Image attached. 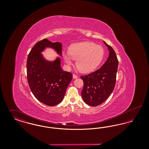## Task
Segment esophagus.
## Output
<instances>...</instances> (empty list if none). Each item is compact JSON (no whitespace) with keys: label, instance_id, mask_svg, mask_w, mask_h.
Instances as JSON below:
<instances>
[{"label":"esophagus","instance_id":"34e87169","mask_svg":"<svg viewBox=\"0 0 149 149\" xmlns=\"http://www.w3.org/2000/svg\"><path fill=\"white\" fill-rule=\"evenodd\" d=\"M72 77H73V79H77V78H78V75H75V74H73L72 75Z\"/></svg>","mask_w":149,"mask_h":149}]
</instances>
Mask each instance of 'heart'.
<instances>
[{
	"label": "heart",
	"mask_w": 149,
	"mask_h": 149,
	"mask_svg": "<svg viewBox=\"0 0 149 149\" xmlns=\"http://www.w3.org/2000/svg\"><path fill=\"white\" fill-rule=\"evenodd\" d=\"M104 54L103 47L91 42L75 43L69 52H64L63 57L68 68L77 60L76 66L81 72L87 73L95 70L102 63Z\"/></svg>",
	"instance_id": "obj_1"
}]
</instances>
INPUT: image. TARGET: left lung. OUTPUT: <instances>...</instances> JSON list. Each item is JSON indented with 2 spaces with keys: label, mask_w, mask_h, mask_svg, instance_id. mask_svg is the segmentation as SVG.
I'll return each mask as SVG.
<instances>
[{
  "label": "left lung",
  "mask_w": 149,
  "mask_h": 149,
  "mask_svg": "<svg viewBox=\"0 0 149 149\" xmlns=\"http://www.w3.org/2000/svg\"><path fill=\"white\" fill-rule=\"evenodd\" d=\"M103 42L109 52L106 62L97 70L80 77L84 82L81 97L85 103L91 106L103 103L112 94L116 84L118 60L112 47Z\"/></svg>",
  "instance_id": "8db88e82"
}]
</instances>
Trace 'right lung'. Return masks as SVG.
Wrapping results in <instances>:
<instances>
[{
    "label": "right lung",
    "instance_id": "obj_1",
    "mask_svg": "<svg viewBox=\"0 0 149 149\" xmlns=\"http://www.w3.org/2000/svg\"><path fill=\"white\" fill-rule=\"evenodd\" d=\"M46 47L54 49L61 56V43L52 42L46 38L38 41L29 53L27 77L30 89L36 98L46 105L54 106L63 100L72 74L61 69L58 57L53 61L44 58L41 52Z\"/></svg>",
    "mask_w": 149,
    "mask_h": 149
}]
</instances>
